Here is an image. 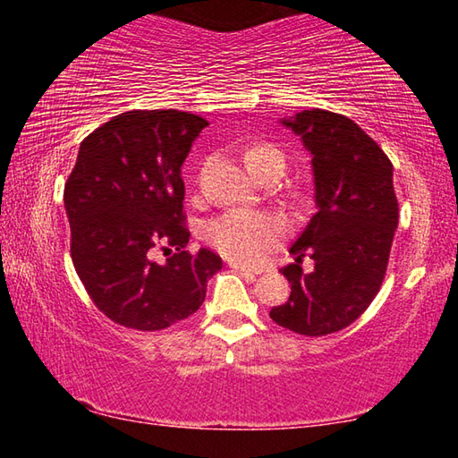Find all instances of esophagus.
I'll use <instances>...</instances> for the list:
<instances>
[{
  "mask_svg": "<svg viewBox=\"0 0 458 458\" xmlns=\"http://www.w3.org/2000/svg\"><path fill=\"white\" fill-rule=\"evenodd\" d=\"M232 268H236L238 273H242V275H244V278H246V281H254V278L259 276L257 270H252V268H246V267H242V265H236V262H234V265H232Z\"/></svg>",
  "mask_w": 458,
  "mask_h": 458,
  "instance_id": "esophagus-1",
  "label": "esophagus"
}]
</instances>
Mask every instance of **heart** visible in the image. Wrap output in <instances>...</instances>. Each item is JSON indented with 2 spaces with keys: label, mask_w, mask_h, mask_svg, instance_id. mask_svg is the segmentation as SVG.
Listing matches in <instances>:
<instances>
[{
  "label": "heart",
  "mask_w": 458,
  "mask_h": 458,
  "mask_svg": "<svg viewBox=\"0 0 458 458\" xmlns=\"http://www.w3.org/2000/svg\"><path fill=\"white\" fill-rule=\"evenodd\" d=\"M246 155L286 161L284 153L270 143L252 145ZM286 232H289V222L283 214L234 208L208 222L206 240L226 259L240 265H254L281 242Z\"/></svg>",
  "instance_id": "1"
}]
</instances>
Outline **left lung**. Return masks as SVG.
Segmentation results:
<instances>
[{
	"label": "left lung",
	"instance_id": "1",
	"mask_svg": "<svg viewBox=\"0 0 458 458\" xmlns=\"http://www.w3.org/2000/svg\"><path fill=\"white\" fill-rule=\"evenodd\" d=\"M313 159L317 212L281 268L291 283L270 319L299 335L319 337L352 325L376 299L398 228L392 161L366 131L344 114L311 108L283 119ZM316 268L303 274L302 259Z\"/></svg>",
	"mask_w": 458,
	"mask_h": 458
}]
</instances>
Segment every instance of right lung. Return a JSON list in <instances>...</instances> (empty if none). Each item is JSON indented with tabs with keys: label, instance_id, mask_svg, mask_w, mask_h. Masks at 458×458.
<instances>
[{
	"label": "right lung",
	"instance_id": "add662e5",
	"mask_svg": "<svg viewBox=\"0 0 458 458\" xmlns=\"http://www.w3.org/2000/svg\"><path fill=\"white\" fill-rule=\"evenodd\" d=\"M208 127L198 114L127 111L92 131L64 185L71 257L92 303L108 319L159 331L206 299L222 259L190 254L182 165ZM155 250L168 259L152 260Z\"/></svg>",
	"mask_w": 458,
	"mask_h": 458
}]
</instances>
